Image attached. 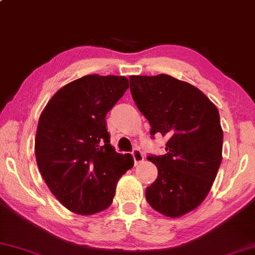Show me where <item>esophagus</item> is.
<instances>
[{
	"label": "esophagus",
	"mask_w": 255,
	"mask_h": 255,
	"mask_svg": "<svg viewBox=\"0 0 255 255\" xmlns=\"http://www.w3.org/2000/svg\"><path fill=\"white\" fill-rule=\"evenodd\" d=\"M131 156L134 158V163H135V164H139V163H141L142 160H144V153H142V151L140 150V148H135V150H133V152H131Z\"/></svg>",
	"instance_id": "esophagus-1"
}]
</instances>
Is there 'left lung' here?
<instances>
[{
  "label": "left lung",
  "instance_id": "obj_1",
  "mask_svg": "<svg viewBox=\"0 0 255 255\" xmlns=\"http://www.w3.org/2000/svg\"><path fill=\"white\" fill-rule=\"evenodd\" d=\"M129 81L152 137L169 139L165 154L147 157L158 176L146 188V200L166 217H180L203 203L218 172L223 147L219 113L200 90L170 75H131Z\"/></svg>",
  "mask_w": 255,
  "mask_h": 255
}]
</instances>
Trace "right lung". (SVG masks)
<instances>
[{"mask_svg": "<svg viewBox=\"0 0 255 255\" xmlns=\"http://www.w3.org/2000/svg\"><path fill=\"white\" fill-rule=\"evenodd\" d=\"M129 86L115 75H86L52 96L39 118L34 152L52 194L72 212L93 215L110 206L119 178L134 164L118 153L107 130L108 111Z\"/></svg>", "mask_w": 255, "mask_h": 255, "instance_id": "obj_1", "label": "right lung"}]
</instances>
